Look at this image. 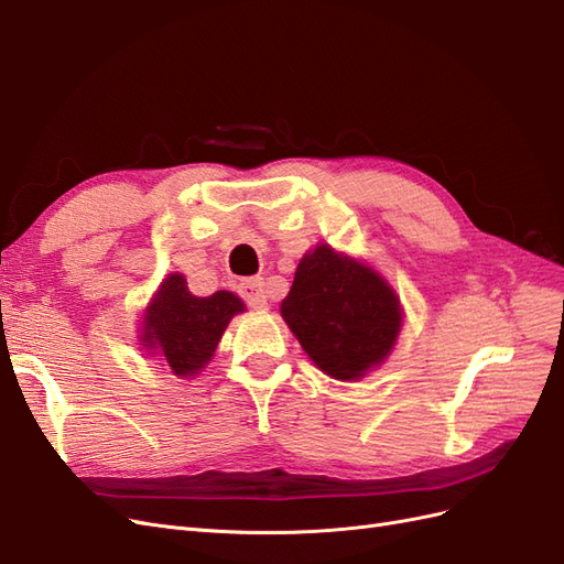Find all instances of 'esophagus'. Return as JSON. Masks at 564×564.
I'll return each mask as SVG.
<instances>
[{
    "label": "esophagus",
    "instance_id": "34e87169",
    "mask_svg": "<svg viewBox=\"0 0 564 564\" xmlns=\"http://www.w3.org/2000/svg\"><path fill=\"white\" fill-rule=\"evenodd\" d=\"M240 296L251 308H261V305L268 303V292H265V282L261 278H249L240 282Z\"/></svg>",
    "mask_w": 564,
    "mask_h": 564
}]
</instances>
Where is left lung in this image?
Listing matches in <instances>:
<instances>
[{
  "label": "left lung",
  "mask_w": 564,
  "mask_h": 564,
  "mask_svg": "<svg viewBox=\"0 0 564 564\" xmlns=\"http://www.w3.org/2000/svg\"><path fill=\"white\" fill-rule=\"evenodd\" d=\"M282 317L311 360L340 381L383 362L402 324L400 301L379 272L327 245L301 259Z\"/></svg>",
  "instance_id": "1"
}]
</instances>
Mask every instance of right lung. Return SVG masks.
<instances>
[{"label": "right lung", "mask_w": 564, "mask_h": 564, "mask_svg": "<svg viewBox=\"0 0 564 564\" xmlns=\"http://www.w3.org/2000/svg\"><path fill=\"white\" fill-rule=\"evenodd\" d=\"M242 311L245 303L230 292H216L207 299L193 296L185 278L174 272L145 311L143 344L160 348L178 377H195L214 357L230 317Z\"/></svg>", "instance_id": "add662e5"}]
</instances>
